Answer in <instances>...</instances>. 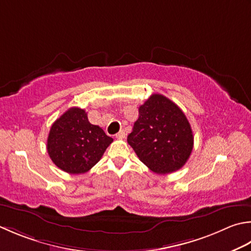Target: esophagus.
<instances>
[{
    "label": "esophagus",
    "mask_w": 251,
    "mask_h": 251,
    "mask_svg": "<svg viewBox=\"0 0 251 251\" xmlns=\"http://www.w3.org/2000/svg\"><path fill=\"white\" fill-rule=\"evenodd\" d=\"M125 131L124 130H120L119 132H117V134L115 135V137L117 139H123V138H125Z\"/></svg>",
    "instance_id": "1"
}]
</instances>
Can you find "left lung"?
Here are the masks:
<instances>
[{"mask_svg":"<svg viewBox=\"0 0 251 251\" xmlns=\"http://www.w3.org/2000/svg\"><path fill=\"white\" fill-rule=\"evenodd\" d=\"M127 141L142 163L156 174L183 168L194 147L193 130L184 112L159 93L139 106V117Z\"/></svg>","mask_w":251,"mask_h":251,"instance_id":"1","label":"left lung"}]
</instances>
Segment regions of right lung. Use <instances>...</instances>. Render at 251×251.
<instances>
[{
	"label": "right lung",
	"instance_id": "obj_1",
	"mask_svg": "<svg viewBox=\"0 0 251 251\" xmlns=\"http://www.w3.org/2000/svg\"><path fill=\"white\" fill-rule=\"evenodd\" d=\"M113 139L88 121L85 110L71 107L53 123L47 149L53 163L70 174H82L102 158Z\"/></svg>",
	"mask_w": 251,
	"mask_h": 251
}]
</instances>
